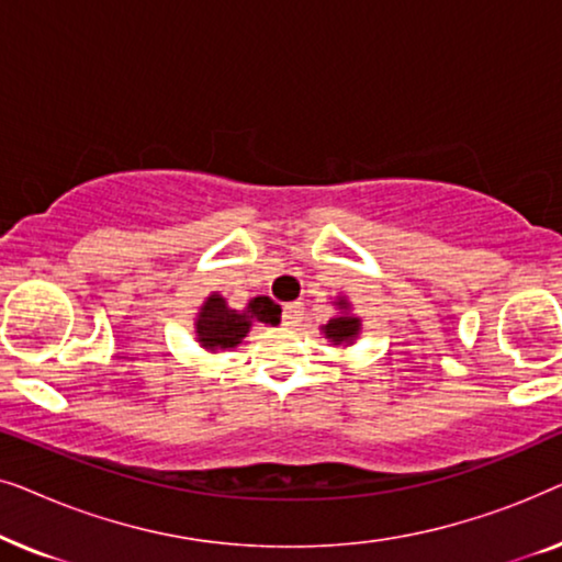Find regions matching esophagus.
<instances>
[{
  "mask_svg": "<svg viewBox=\"0 0 562 562\" xmlns=\"http://www.w3.org/2000/svg\"><path fill=\"white\" fill-rule=\"evenodd\" d=\"M281 319H283V325H286V327H296L299 322H302V304L294 302V304L283 306Z\"/></svg>",
  "mask_w": 562,
  "mask_h": 562,
  "instance_id": "34e87169",
  "label": "esophagus"
}]
</instances>
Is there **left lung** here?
Wrapping results in <instances>:
<instances>
[{"label": "left lung", "mask_w": 562, "mask_h": 562, "mask_svg": "<svg viewBox=\"0 0 562 562\" xmlns=\"http://www.w3.org/2000/svg\"><path fill=\"white\" fill-rule=\"evenodd\" d=\"M333 304H335L337 314L319 329H322V335H325L327 340L335 345V348H348V345L358 340L360 329H363V319L352 312V304L348 296H337Z\"/></svg>", "instance_id": "left-lung-1"}]
</instances>
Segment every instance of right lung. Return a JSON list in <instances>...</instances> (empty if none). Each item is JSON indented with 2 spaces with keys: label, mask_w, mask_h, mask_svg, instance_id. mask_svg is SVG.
<instances>
[{
  "label": "right lung",
  "mask_w": 562,
  "mask_h": 562,
  "mask_svg": "<svg viewBox=\"0 0 562 562\" xmlns=\"http://www.w3.org/2000/svg\"><path fill=\"white\" fill-rule=\"evenodd\" d=\"M256 322L263 325H279L281 306L268 296H252L245 310H233L227 299L212 291L199 306L194 319V337L206 352L233 350L248 337Z\"/></svg>",
  "instance_id": "1"
}]
</instances>
